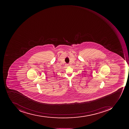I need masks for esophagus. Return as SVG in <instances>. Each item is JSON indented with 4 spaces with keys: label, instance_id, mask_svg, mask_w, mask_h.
Instances as JSON below:
<instances>
[{
    "label": "esophagus",
    "instance_id": "esophagus-1",
    "mask_svg": "<svg viewBox=\"0 0 129 129\" xmlns=\"http://www.w3.org/2000/svg\"><path fill=\"white\" fill-rule=\"evenodd\" d=\"M66 66H69V64H66Z\"/></svg>",
    "mask_w": 129,
    "mask_h": 129
}]
</instances>
